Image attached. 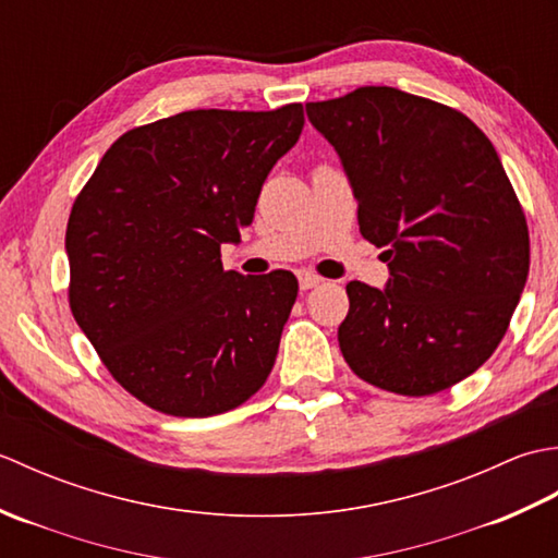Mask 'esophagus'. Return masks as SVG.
Here are the masks:
<instances>
[{
    "label": "esophagus",
    "instance_id": "esophagus-1",
    "mask_svg": "<svg viewBox=\"0 0 558 558\" xmlns=\"http://www.w3.org/2000/svg\"><path fill=\"white\" fill-rule=\"evenodd\" d=\"M298 278H300V290H312L324 282V278L314 276V272H310V270H300Z\"/></svg>",
    "mask_w": 558,
    "mask_h": 558
}]
</instances>
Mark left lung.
Wrapping results in <instances>:
<instances>
[{
    "label": "left lung",
    "instance_id": "1",
    "mask_svg": "<svg viewBox=\"0 0 558 558\" xmlns=\"http://www.w3.org/2000/svg\"><path fill=\"white\" fill-rule=\"evenodd\" d=\"M336 148L364 240L388 246L384 290L348 282L340 352L366 384L432 396L506 336L530 270L525 213L482 129L388 86L306 105Z\"/></svg>",
    "mask_w": 558,
    "mask_h": 558
}]
</instances>
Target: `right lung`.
Returning <instances> with one entry per match:
<instances>
[{"label": "right lung", "mask_w": 558, "mask_h": 558, "mask_svg": "<svg viewBox=\"0 0 558 558\" xmlns=\"http://www.w3.org/2000/svg\"><path fill=\"white\" fill-rule=\"evenodd\" d=\"M300 102L189 110L105 153L66 225L69 304L102 364L148 408L210 417L252 398L298 300L290 270H225L268 172L298 144Z\"/></svg>", "instance_id": "right-lung-1"}]
</instances>
